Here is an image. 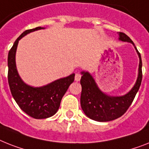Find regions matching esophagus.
<instances>
[{
    "label": "esophagus",
    "mask_w": 149,
    "mask_h": 149,
    "mask_svg": "<svg viewBox=\"0 0 149 149\" xmlns=\"http://www.w3.org/2000/svg\"><path fill=\"white\" fill-rule=\"evenodd\" d=\"M81 74L79 73V72H77V73L75 74V77H74V80H75L76 81H79L80 80H81Z\"/></svg>",
    "instance_id": "34e87169"
}]
</instances>
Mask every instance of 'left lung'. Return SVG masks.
Segmentation results:
<instances>
[{
  "label": "left lung",
  "mask_w": 149,
  "mask_h": 149,
  "mask_svg": "<svg viewBox=\"0 0 149 149\" xmlns=\"http://www.w3.org/2000/svg\"><path fill=\"white\" fill-rule=\"evenodd\" d=\"M119 39L133 44L139 57L138 78L135 85L129 93L120 97H111L105 94L99 89L95 81L88 72H81V106L88 117L98 122H108L116 120L123 115L132 104L141 85L142 79L141 55L133 42L124 33L119 32Z\"/></svg>",
  "instance_id": "8db88e82"
}]
</instances>
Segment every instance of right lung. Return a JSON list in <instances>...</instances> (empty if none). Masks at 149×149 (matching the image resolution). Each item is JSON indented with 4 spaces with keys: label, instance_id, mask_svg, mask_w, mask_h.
<instances>
[{
    "label": "right lung",
    "instance_id": "obj_1",
    "mask_svg": "<svg viewBox=\"0 0 149 149\" xmlns=\"http://www.w3.org/2000/svg\"><path fill=\"white\" fill-rule=\"evenodd\" d=\"M41 29L44 28L38 26L23 32L14 42L7 58L8 83L12 96L20 109L35 119H45L56 113L61 98L74 80V74H72L40 88H33L22 81L16 67L15 55L18 42L28 33Z\"/></svg>",
    "mask_w": 149,
    "mask_h": 149
}]
</instances>
